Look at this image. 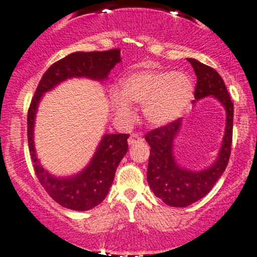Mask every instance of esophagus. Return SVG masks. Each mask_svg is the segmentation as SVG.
I'll use <instances>...</instances> for the list:
<instances>
[{
    "label": "esophagus",
    "instance_id": "34e87169",
    "mask_svg": "<svg viewBox=\"0 0 257 257\" xmlns=\"http://www.w3.org/2000/svg\"><path fill=\"white\" fill-rule=\"evenodd\" d=\"M141 141H143V140H142V137L140 135L132 134L128 138V144H130V146H134V144L138 143V142H141Z\"/></svg>",
    "mask_w": 257,
    "mask_h": 257
}]
</instances>
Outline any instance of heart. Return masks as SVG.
<instances>
[{
    "instance_id": "obj_1",
    "label": "heart",
    "mask_w": 257,
    "mask_h": 257,
    "mask_svg": "<svg viewBox=\"0 0 257 257\" xmlns=\"http://www.w3.org/2000/svg\"><path fill=\"white\" fill-rule=\"evenodd\" d=\"M194 98V83L182 72H136L120 80L119 95L111 96V108L123 121L132 119L130 104L143 107L146 119L156 126L180 117Z\"/></svg>"
}]
</instances>
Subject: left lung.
Returning a JSON list of instances; mask_svg holds the SVG:
<instances>
[{
	"instance_id": "obj_1",
	"label": "left lung",
	"mask_w": 257,
	"mask_h": 257,
	"mask_svg": "<svg viewBox=\"0 0 257 257\" xmlns=\"http://www.w3.org/2000/svg\"><path fill=\"white\" fill-rule=\"evenodd\" d=\"M188 60L197 75L194 102L209 95L215 96L225 107L227 117L219 158L213 166L201 172L184 170L174 161L172 148L174 137L182 126V120H174L146 135V141L152 148L148 164V183L156 197L172 207L190 206L204 197L224 173L231 155L233 103L224 80L214 68L195 59Z\"/></svg>"
}]
</instances>
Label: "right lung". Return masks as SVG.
I'll return each mask as SVG.
<instances>
[{"instance_id":"add662e5","label":"right lung","mask_w":257,"mask_h":257,"mask_svg":"<svg viewBox=\"0 0 257 257\" xmlns=\"http://www.w3.org/2000/svg\"><path fill=\"white\" fill-rule=\"evenodd\" d=\"M121 61L120 49L107 51H77L59 60L47 69L39 81L27 111V141L31 160L41 185L60 206L73 210H89L101 203L114 180L116 167L127 152V134L105 135L90 165L72 178L59 179L50 176L39 164L33 146V123L39 99L61 81L72 77L102 80Z\"/></svg>"}]
</instances>
